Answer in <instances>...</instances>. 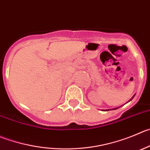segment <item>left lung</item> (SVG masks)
Masks as SVG:
<instances>
[{
	"label": "left lung",
	"mask_w": 150,
	"mask_h": 150,
	"mask_svg": "<svg viewBox=\"0 0 150 150\" xmlns=\"http://www.w3.org/2000/svg\"><path fill=\"white\" fill-rule=\"evenodd\" d=\"M134 96H133V97H132V98H134ZM132 99H131V100H132Z\"/></svg>",
	"instance_id": "8db88e82"
}]
</instances>
